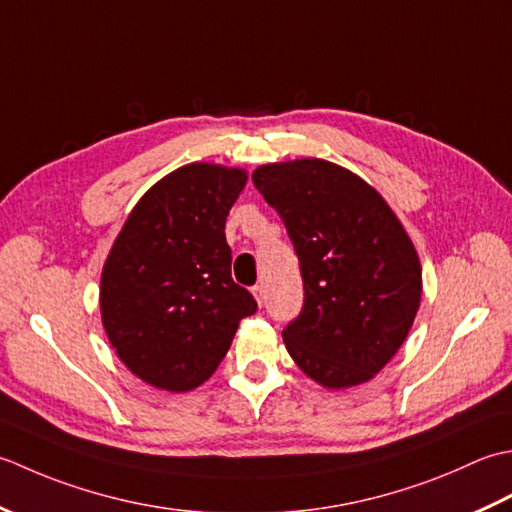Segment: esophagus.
Listing matches in <instances>:
<instances>
[{"label":"esophagus","instance_id":"34e87169","mask_svg":"<svg viewBox=\"0 0 512 512\" xmlns=\"http://www.w3.org/2000/svg\"><path fill=\"white\" fill-rule=\"evenodd\" d=\"M252 291H254V298H256L258 305L263 307V302H265V289H263V285H256Z\"/></svg>","mask_w":512,"mask_h":512}]
</instances>
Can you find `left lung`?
<instances>
[{"label": "left lung", "mask_w": 512, "mask_h": 512, "mask_svg": "<svg viewBox=\"0 0 512 512\" xmlns=\"http://www.w3.org/2000/svg\"><path fill=\"white\" fill-rule=\"evenodd\" d=\"M256 190L294 243L300 314L283 329L289 356L322 387L371 380L409 336L422 269L404 227L360 176L322 159L260 165Z\"/></svg>", "instance_id": "1"}]
</instances>
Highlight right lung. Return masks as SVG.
Returning <instances> with one entry per match:
<instances>
[{
  "label": "right lung",
  "instance_id": "right-lung-1",
  "mask_svg": "<svg viewBox=\"0 0 512 512\" xmlns=\"http://www.w3.org/2000/svg\"><path fill=\"white\" fill-rule=\"evenodd\" d=\"M247 176L210 163L174 170L143 194L101 274V320L117 356L156 389L183 393L225 358L258 309L232 278L225 221Z\"/></svg>",
  "mask_w": 512,
  "mask_h": 512
}]
</instances>
